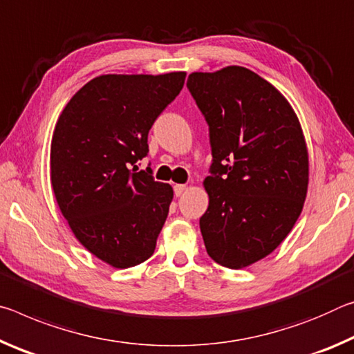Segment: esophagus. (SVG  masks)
I'll return each instance as SVG.
<instances>
[{"instance_id":"obj_1","label":"esophagus","mask_w":354,"mask_h":354,"mask_svg":"<svg viewBox=\"0 0 354 354\" xmlns=\"http://www.w3.org/2000/svg\"><path fill=\"white\" fill-rule=\"evenodd\" d=\"M185 189H187V185L178 183V185H176V187H174V193H176L177 198H180V196L185 193Z\"/></svg>"}]
</instances>
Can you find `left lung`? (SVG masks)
<instances>
[{
  "label": "left lung",
  "mask_w": 354,
  "mask_h": 354,
  "mask_svg": "<svg viewBox=\"0 0 354 354\" xmlns=\"http://www.w3.org/2000/svg\"><path fill=\"white\" fill-rule=\"evenodd\" d=\"M187 86L208 124L213 156L202 239L216 263L246 268L281 245L303 210V130L287 98L249 68L193 72Z\"/></svg>",
  "instance_id": "left-lung-1"
}]
</instances>
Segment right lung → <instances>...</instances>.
I'll list each match as a JSON object with an SVG mask.
<instances>
[{
	"instance_id": "1",
	"label": "right lung",
	"mask_w": 354,
	"mask_h": 354,
	"mask_svg": "<svg viewBox=\"0 0 354 354\" xmlns=\"http://www.w3.org/2000/svg\"><path fill=\"white\" fill-rule=\"evenodd\" d=\"M185 77L102 75L71 98L56 122L50 152L56 202L81 245L114 268L152 256L169 213L172 187L136 163Z\"/></svg>"
}]
</instances>
